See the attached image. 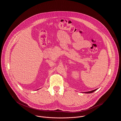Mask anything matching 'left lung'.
<instances>
[{"instance_id":"obj_1","label":"left lung","mask_w":121,"mask_h":121,"mask_svg":"<svg viewBox=\"0 0 121 121\" xmlns=\"http://www.w3.org/2000/svg\"><path fill=\"white\" fill-rule=\"evenodd\" d=\"M95 90H92V91H89V92H86V93H92L93 92H94V91H95Z\"/></svg>"}]
</instances>
